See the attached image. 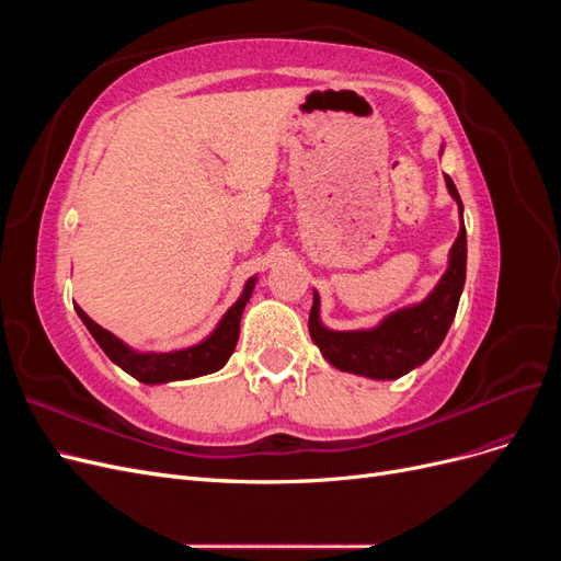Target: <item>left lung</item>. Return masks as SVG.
I'll return each mask as SVG.
<instances>
[{
	"mask_svg": "<svg viewBox=\"0 0 561 561\" xmlns=\"http://www.w3.org/2000/svg\"><path fill=\"white\" fill-rule=\"evenodd\" d=\"M449 194L461 208V229L449 252V268L433 290V295L419 307L402 309L388 316L379 328L365 332H330L318 320V295L309 316V332L320 353L342 371L369 379H400L407 371L426 363L443 344L451 325L466 283V227L463 203L456 184L445 175Z\"/></svg>",
	"mask_w": 561,
	"mask_h": 561,
	"instance_id": "1",
	"label": "left lung"
}]
</instances>
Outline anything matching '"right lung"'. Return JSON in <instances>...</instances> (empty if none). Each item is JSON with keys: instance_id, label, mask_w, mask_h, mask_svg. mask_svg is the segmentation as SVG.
I'll return each mask as SVG.
<instances>
[{"instance_id": "1", "label": "right lung", "mask_w": 561, "mask_h": 561, "mask_svg": "<svg viewBox=\"0 0 561 561\" xmlns=\"http://www.w3.org/2000/svg\"><path fill=\"white\" fill-rule=\"evenodd\" d=\"M252 287H254V278L245 283L241 299L225 313L222 322H219L217 330L206 339V342L192 348L175 351V353H145V355L135 353L126 344L118 342L112 332L100 328L98 322L91 320L79 307L75 309L83 320V325L89 328V332L93 334L100 348L107 353V358L112 363H116L124 371H128L130 377H135L142 383H163V381H180V379L210 375V371L225 367V363L231 358V353L236 348V342H239L241 313L252 295Z\"/></svg>"}]
</instances>
